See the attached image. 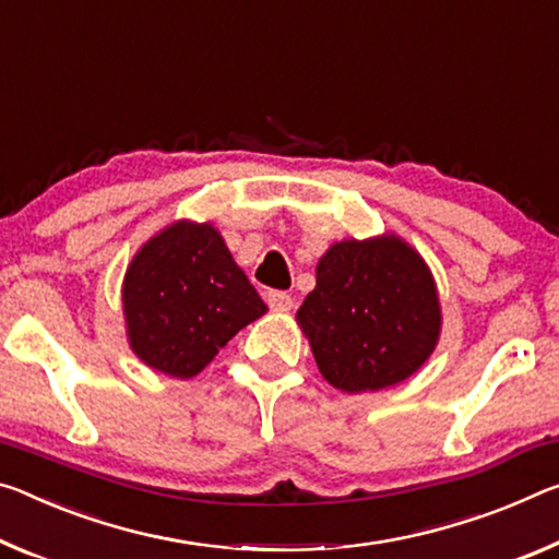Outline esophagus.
<instances>
[{"mask_svg":"<svg viewBox=\"0 0 559 559\" xmlns=\"http://www.w3.org/2000/svg\"><path fill=\"white\" fill-rule=\"evenodd\" d=\"M265 300H269L273 311H290V308H294V298H290L286 290H269Z\"/></svg>","mask_w":559,"mask_h":559,"instance_id":"34e87169","label":"esophagus"}]
</instances>
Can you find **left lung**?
I'll use <instances>...</instances> for the list:
<instances>
[{
  "label": "left lung",
  "instance_id": "obj_1",
  "mask_svg": "<svg viewBox=\"0 0 559 559\" xmlns=\"http://www.w3.org/2000/svg\"><path fill=\"white\" fill-rule=\"evenodd\" d=\"M296 318L318 370L345 393L383 391L411 378L440 335L428 265L395 236L328 248Z\"/></svg>",
  "mask_w": 559,
  "mask_h": 559
}]
</instances>
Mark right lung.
Segmentation results:
<instances>
[{
	"mask_svg": "<svg viewBox=\"0 0 559 559\" xmlns=\"http://www.w3.org/2000/svg\"><path fill=\"white\" fill-rule=\"evenodd\" d=\"M265 304L211 224L179 221L154 236L123 278V316L136 356L171 378H191Z\"/></svg>",
	"mask_w": 559,
	"mask_h": 559,
	"instance_id": "add662e5",
	"label": "right lung"
}]
</instances>
